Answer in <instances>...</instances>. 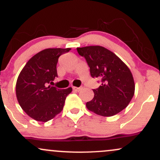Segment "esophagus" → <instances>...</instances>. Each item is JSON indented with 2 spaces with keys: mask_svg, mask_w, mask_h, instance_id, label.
Here are the masks:
<instances>
[{
  "mask_svg": "<svg viewBox=\"0 0 160 160\" xmlns=\"http://www.w3.org/2000/svg\"><path fill=\"white\" fill-rule=\"evenodd\" d=\"M72 89L74 92H80L82 89V86H80V87H76V86H73Z\"/></svg>",
  "mask_w": 160,
  "mask_h": 160,
  "instance_id": "1",
  "label": "esophagus"
}]
</instances>
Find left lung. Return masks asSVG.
<instances>
[{"label":"left lung","instance_id":"obj_1","mask_svg":"<svg viewBox=\"0 0 160 160\" xmlns=\"http://www.w3.org/2000/svg\"><path fill=\"white\" fill-rule=\"evenodd\" d=\"M89 67L92 78L101 80L93 89L94 98L86 104L89 111L111 117L125 109L135 93V82L128 68L113 52L100 46L77 48Z\"/></svg>","mask_w":160,"mask_h":160}]
</instances>
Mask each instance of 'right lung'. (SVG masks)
<instances>
[{
  "mask_svg": "<svg viewBox=\"0 0 160 160\" xmlns=\"http://www.w3.org/2000/svg\"><path fill=\"white\" fill-rule=\"evenodd\" d=\"M67 49H46L27 62L18 77L16 86L17 100L22 110L37 121L47 122L62 111L71 87L59 89L49 85L58 77V58L69 52Z\"/></svg>",
  "mask_w": 160,
  "mask_h": 160,
  "instance_id": "obj_1",
  "label": "right lung"
}]
</instances>
